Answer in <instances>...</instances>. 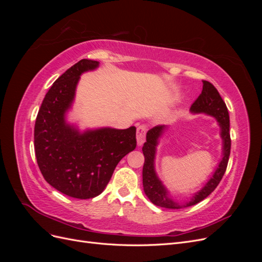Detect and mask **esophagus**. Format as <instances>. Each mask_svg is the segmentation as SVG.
<instances>
[{
	"label": "esophagus",
	"mask_w": 262,
	"mask_h": 262,
	"mask_svg": "<svg viewBox=\"0 0 262 262\" xmlns=\"http://www.w3.org/2000/svg\"><path fill=\"white\" fill-rule=\"evenodd\" d=\"M145 136H146V126L141 124L138 126L137 129V141H138V145H142L145 141Z\"/></svg>",
	"instance_id": "34e87169"
}]
</instances>
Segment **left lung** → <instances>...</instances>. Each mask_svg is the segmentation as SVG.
<instances>
[{
    "label": "left lung",
    "mask_w": 262,
    "mask_h": 262,
    "mask_svg": "<svg viewBox=\"0 0 262 262\" xmlns=\"http://www.w3.org/2000/svg\"><path fill=\"white\" fill-rule=\"evenodd\" d=\"M202 92L199 95V97L194 100L190 110L195 114H207L216 118L219 125L221 126V137L222 140H223V158H222L221 163L219 164V167L216 168L215 172L213 173L212 178L207 182V185L199 192H196L191 200L187 203L179 204L171 199L170 196H168L167 190H166L161 180L156 176L154 168L157 141L158 138L162 136L166 126L156 125L153 129L148 130L146 133V142L143 147H142L145 158L143 172H142L143 173V188L150 202L157 205V207L165 209H182L199 203L214 191V189L217 187L225 173L229 154H231V134H229L228 110L224 100L222 99L220 93L214 87V85L208 81H202Z\"/></svg>",
    "instance_id": "1"
}]
</instances>
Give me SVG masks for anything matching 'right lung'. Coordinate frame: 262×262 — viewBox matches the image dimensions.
I'll return each mask as SVG.
<instances>
[{"mask_svg":"<svg viewBox=\"0 0 262 262\" xmlns=\"http://www.w3.org/2000/svg\"><path fill=\"white\" fill-rule=\"evenodd\" d=\"M99 62L83 59L67 70L46 94L35 123V153L43 178L76 199L100 194L118 163L137 146L136 126L81 133L66 122L80 75Z\"/></svg>","mask_w":262,"mask_h":262,"instance_id":"add662e5","label":"right lung"}]
</instances>
